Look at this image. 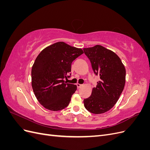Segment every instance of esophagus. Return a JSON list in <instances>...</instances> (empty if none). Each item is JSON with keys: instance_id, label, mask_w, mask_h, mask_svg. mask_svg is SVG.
<instances>
[{"instance_id": "34e87169", "label": "esophagus", "mask_w": 150, "mask_h": 150, "mask_svg": "<svg viewBox=\"0 0 150 150\" xmlns=\"http://www.w3.org/2000/svg\"><path fill=\"white\" fill-rule=\"evenodd\" d=\"M76 85H77V87H78V89L80 88H81V87H82V86H83V84H79V83H77Z\"/></svg>"}]
</instances>
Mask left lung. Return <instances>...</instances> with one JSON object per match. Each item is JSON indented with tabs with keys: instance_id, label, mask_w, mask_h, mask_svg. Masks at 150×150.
<instances>
[{
	"instance_id": "left-lung-1",
	"label": "left lung",
	"mask_w": 150,
	"mask_h": 150,
	"mask_svg": "<svg viewBox=\"0 0 150 150\" xmlns=\"http://www.w3.org/2000/svg\"><path fill=\"white\" fill-rule=\"evenodd\" d=\"M83 50L95 74L100 78L91 95L84 99V105L93 114H102L115 106L124 89L125 67L116 54L100 45Z\"/></svg>"
}]
</instances>
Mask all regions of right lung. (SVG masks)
Wrapping results in <instances>:
<instances>
[{"mask_svg":"<svg viewBox=\"0 0 150 150\" xmlns=\"http://www.w3.org/2000/svg\"><path fill=\"white\" fill-rule=\"evenodd\" d=\"M84 53L64 42L47 46L39 53L32 67V87L39 103L49 110L57 111L69 104L76 85L64 79L71 71V64Z\"/></svg>","mask_w":150,"mask_h":150,"instance_id":"right-lung-1","label":"right lung"}]
</instances>
